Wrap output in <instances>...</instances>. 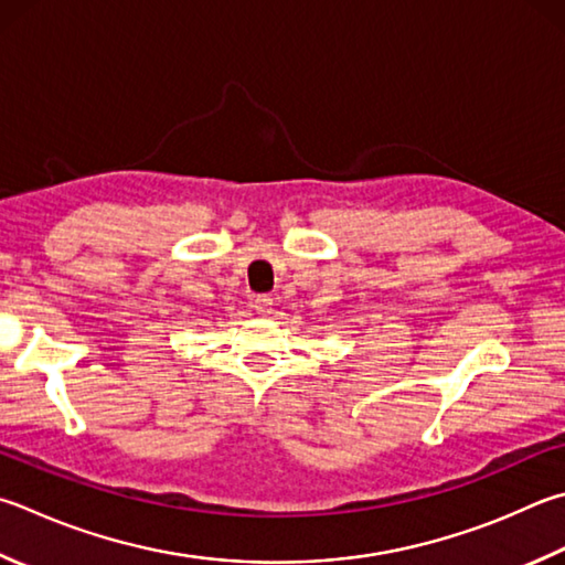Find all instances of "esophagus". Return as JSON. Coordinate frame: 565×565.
Segmentation results:
<instances>
[{"mask_svg":"<svg viewBox=\"0 0 565 565\" xmlns=\"http://www.w3.org/2000/svg\"><path fill=\"white\" fill-rule=\"evenodd\" d=\"M271 306H274V299H271V296H256V299L252 301V309L256 311V313H259V316H269L274 309H271Z\"/></svg>","mask_w":565,"mask_h":565,"instance_id":"esophagus-1","label":"esophagus"}]
</instances>
